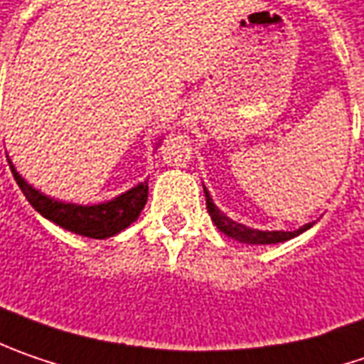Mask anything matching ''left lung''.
<instances>
[{
    "instance_id": "obj_1",
    "label": "left lung",
    "mask_w": 364,
    "mask_h": 364,
    "mask_svg": "<svg viewBox=\"0 0 364 364\" xmlns=\"http://www.w3.org/2000/svg\"><path fill=\"white\" fill-rule=\"evenodd\" d=\"M203 193H205V205H208V212L212 215L213 224L218 226L220 232H224L226 236L238 240V242H245V245H277V242H285V240H291L295 236H299L301 232H306L308 228H311V224H306L304 228L293 230V232H262V230H252L246 228L238 222H232L230 218H226L224 213L220 212L215 205H213L212 198L208 193V189L203 187Z\"/></svg>"
}]
</instances>
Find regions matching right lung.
Masks as SVG:
<instances>
[{"label": "right lung", "mask_w": 364, "mask_h": 364, "mask_svg": "<svg viewBox=\"0 0 364 364\" xmlns=\"http://www.w3.org/2000/svg\"><path fill=\"white\" fill-rule=\"evenodd\" d=\"M9 168L14 173L16 183L20 185L22 193L36 212L42 213L46 220L55 222L56 226L71 230L81 236H89V238H107V236H114L124 228H128L140 215L146 199H149V181H144L136 185L134 189L122 193L119 198L112 199L107 203H100V205L60 203V201L42 196L32 185H28L20 177V173H16L11 163H9Z\"/></svg>", "instance_id": "add662e5"}]
</instances>
